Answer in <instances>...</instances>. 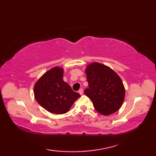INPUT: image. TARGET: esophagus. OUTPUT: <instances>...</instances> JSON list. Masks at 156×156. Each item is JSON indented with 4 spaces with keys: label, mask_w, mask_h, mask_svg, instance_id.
Returning <instances> with one entry per match:
<instances>
[{
    "label": "esophagus",
    "mask_w": 156,
    "mask_h": 156,
    "mask_svg": "<svg viewBox=\"0 0 156 156\" xmlns=\"http://www.w3.org/2000/svg\"><path fill=\"white\" fill-rule=\"evenodd\" d=\"M78 92H79V94H80V95H82V94H83V89L80 88V90H78Z\"/></svg>",
    "instance_id": "1"
}]
</instances>
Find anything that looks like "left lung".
Returning <instances> with one entry per match:
<instances>
[{
	"label": "left lung",
	"mask_w": 156,
	"mask_h": 156,
	"mask_svg": "<svg viewBox=\"0 0 156 156\" xmlns=\"http://www.w3.org/2000/svg\"><path fill=\"white\" fill-rule=\"evenodd\" d=\"M88 88L84 94L90 98L99 113L109 115L121 108L125 90L120 77L111 68L93 62L86 69Z\"/></svg>",
	"instance_id": "obj_1"
}]
</instances>
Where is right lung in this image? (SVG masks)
<instances>
[{
    "label": "right lung",
    "mask_w": 156,
    "mask_h": 156,
    "mask_svg": "<svg viewBox=\"0 0 156 156\" xmlns=\"http://www.w3.org/2000/svg\"><path fill=\"white\" fill-rule=\"evenodd\" d=\"M63 68L56 66L46 72L34 86L35 100L52 113H66L80 97L63 80Z\"/></svg>",
    "instance_id": "right-lung-1"
}]
</instances>
